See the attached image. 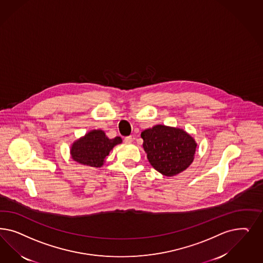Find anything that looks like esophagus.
<instances>
[{
  "label": "esophagus",
  "mask_w": 263,
  "mask_h": 263,
  "mask_svg": "<svg viewBox=\"0 0 263 263\" xmlns=\"http://www.w3.org/2000/svg\"><path fill=\"white\" fill-rule=\"evenodd\" d=\"M133 140H134V138H133V136H126L125 137V139H124V141H125V143H127V144H130L132 142H133Z\"/></svg>",
  "instance_id": "1"
}]
</instances>
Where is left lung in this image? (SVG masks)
<instances>
[{"label":"left lung","mask_w":263,"mask_h":263,"mask_svg":"<svg viewBox=\"0 0 263 263\" xmlns=\"http://www.w3.org/2000/svg\"><path fill=\"white\" fill-rule=\"evenodd\" d=\"M141 137L148 161L165 176L178 174L194 161L195 139L181 128L158 125L145 129Z\"/></svg>","instance_id":"8db88e82"}]
</instances>
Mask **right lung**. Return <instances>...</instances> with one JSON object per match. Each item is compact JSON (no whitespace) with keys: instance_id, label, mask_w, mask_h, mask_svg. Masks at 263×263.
<instances>
[{"instance_id":"obj_1","label":"right lung","mask_w":263,"mask_h":263,"mask_svg":"<svg viewBox=\"0 0 263 263\" xmlns=\"http://www.w3.org/2000/svg\"><path fill=\"white\" fill-rule=\"evenodd\" d=\"M121 142L119 136L109 139L102 130H92L73 143L70 153L72 159L81 164L101 167L112 148Z\"/></svg>"}]
</instances>
